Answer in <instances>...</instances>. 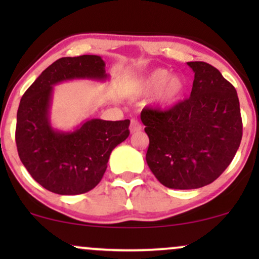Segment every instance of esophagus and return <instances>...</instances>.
<instances>
[{"mask_svg": "<svg viewBox=\"0 0 259 259\" xmlns=\"http://www.w3.org/2000/svg\"><path fill=\"white\" fill-rule=\"evenodd\" d=\"M141 130V124L136 119H132L130 121V133H138Z\"/></svg>", "mask_w": 259, "mask_h": 259, "instance_id": "esophagus-1", "label": "esophagus"}]
</instances>
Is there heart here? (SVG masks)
I'll list each match as a JSON object with an SVG mask.
<instances>
[{
    "label": "heart",
    "instance_id": "heart-1",
    "mask_svg": "<svg viewBox=\"0 0 259 259\" xmlns=\"http://www.w3.org/2000/svg\"><path fill=\"white\" fill-rule=\"evenodd\" d=\"M185 90V81L179 75H170L167 69H154L142 79L140 91L145 95L156 94L159 106H170L177 102Z\"/></svg>",
    "mask_w": 259,
    "mask_h": 259
}]
</instances>
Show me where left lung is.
<instances>
[{
	"instance_id": "8db88e82",
	"label": "left lung",
	"mask_w": 259,
	"mask_h": 259,
	"mask_svg": "<svg viewBox=\"0 0 259 259\" xmlns=\"http://www.w3.org/2000/svg\"><path fill=\"white\" fill-rule=\"evenodd\" d=\"M195 79L190 97L168 111L145 108L150 139L146 162L169 189H198L228 168L242 138L237 92L206 62H187Z\"/></svg>"
}]
</instances>
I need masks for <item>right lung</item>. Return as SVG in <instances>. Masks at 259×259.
Masks as SVG:
<instances>
[{"mask_svg": "<svg viewBox=\"0 0 259 259\" xmlns=\"http://www.w3.org/2000/svg\"><path fill=\"white\" fill-rule=\"evenodd\" d=\"M100 56L63 57L41 73L20 100L17 113L18 154L32 179L58 195L90 191L102 179L109 156L129 136L130 120L89 118L69 132L51 124L53 86L69 80L106 81Z\"/></svg>", "mask_w": 259, "mask_h": 259, "instance_id": "obj_1", "label": "right lung"}]
</instances>
